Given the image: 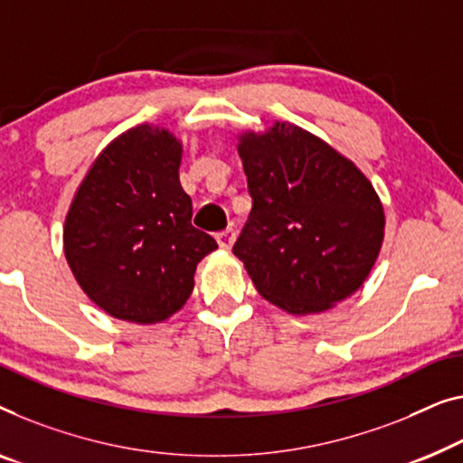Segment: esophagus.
Segmentation results:
<instances>
[{"label": "esophagus", "instance_id": "34e87169", "mask_svg": "<svg viewBox=\"0 0 463 463\" xmlns=\"http://www.w3.org/2000/svg\"><path fill=\"white\" fill-rule=\"evenodd\" d=\"M217 242H219L221 248H223V250H230V248L233 246V242H236V232L225 230V232L217 233Z\"/></svg>", "mask_w": 463, "mask_h": 463}]
</instances>
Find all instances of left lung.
Masks as SVG:
<instances>
[{"instance_id":"obj_1","label":"left lung","mask_w":463,"mask_h":463,"mask_svg":"<svg viewBox=\"0 0 463 463\" xmlns=\"http://www.w3.org/2000/svg\"><path fill=\"white\" fill-rule=\"evenodd\" d=\"M252 196L233 244L260 297L292 315L324 313L364 286L384 242V206L364 171L303 127L242 131Z\"/></svg>"}]
</instances>
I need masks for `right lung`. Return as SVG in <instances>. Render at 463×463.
<instances>
[{"label": "right lung", "instance_id": "1", "mask_svg": "<svg viewBox=\"0 0 463 463\" xmlns=\"http://www.w3.org/2000/svg\"><path fill=\"white\" fill-rule=\"evenodd\" d=\"M182 154L165 127H131L98 154L72 196L66 263L110 317L142 326L169 319L190 298L200 260L217 248L192 225Z\"/></svg>", "mask_w": 463, "mask_h": 463}]
</instances>
